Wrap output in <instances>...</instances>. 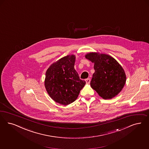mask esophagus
Returning <instances> with one entry per match:
<instances>
[{
	"mask_svg": "<svg viewBox=\"0 0 149 149\" xmlns=\"http://www.w3.org/2000/svg\"><path fill=\"white\" fill-rule=\"evenodd\" d=\"M85 81H86V84H89V83L90 82V79L87 78V79H86L85 80Z\"/></svg>",
	"mask_w": 149,
	"mask_h": 149,
	"instance_id": "obj_1",
	"label": "esophagus"
}]
</instances>
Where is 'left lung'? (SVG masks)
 <instances>
[{
  "mask_svg": "<svg viewBox=\"0 0 149 149\" xmlns=\"http://www.w3.org/2000/svg\"><path fill=\"white\" fill-rule=\"evenodd\" d=\"M85 58L94 63L95 72L91 86L103 99H111L117 96L126 82V75L122 67L113 57L105 54L92 52Z\"/></svg>",
  "mask_w": 149,
  "mask_h": 149,
  "instance_id": "left-lung-1",
  "label": "left lung"
}]
</instances>
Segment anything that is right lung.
Segmentation results:
<instances>
[{
  "label": "right lung",
  "mask_w": 149,
  "mask_h": 149,
  "mask_svg": "<svg viewBox=\"0 0 149 149\" xmlns=\"http://www.w3.org/2000/svg\"><path fill=\"white\" fill-rule=\"evenodd\" d=\"M75 56L69 55L53 63L47 70L45 86L56 102L68 105L74 102L86 82L74 69Z\"/></svg>",
  "instance_id": "1"
}]
</instances>
